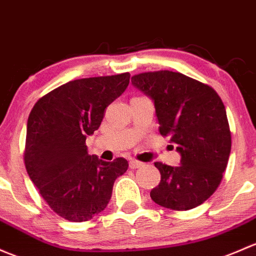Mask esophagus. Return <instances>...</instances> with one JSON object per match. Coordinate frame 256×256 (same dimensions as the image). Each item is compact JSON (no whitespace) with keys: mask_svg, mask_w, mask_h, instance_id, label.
Listing matches in <instances>:
<instances>
[{"mask_svg":"<svg viewBox=\"0 0 256 256\" xmlns=\"http://www.w3.org/2000/svg\"><path fill=\"white\" fill-rule=\"evenodd\" d=\"M128 164H130L131 169H137V168H140V166H144V163L138 162V160H131L130 162H128Z\"/></svg>","mask_w":256,"mask_h":256,"instance_id":"34e87169","label":"esophagus"}]
</instances>
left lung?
I'll list each match as a JSON object with an SVG mask.
<instances>
[{"label":"left lung","instance_id":"1","mask_svg":"<svg viewBox=\"0 0 256 256\" xmlns=\"http://www.w3.org/2000/svg\"><path fill=\"white\" fill-rule=\"evenodd\" d=\"M131 82L152 99L160 135L170 137L182 157L178 166L154 163L160 182L150 190V198L176 211L201 205L220 184L232 146L220 96L179 72H144Z\"/></svg>","mask_w":256,"mask_h":256}]
</instances>
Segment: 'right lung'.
Segmentation results:
<instances>
[{"label": "right lung", "mask_w": 256, "mask_h": 256, "mask_svg": "<svg viewBox=\"0 0 256 256\" xmlns=\"http://www.w3.org/2000/svg\"><path fill=\"white\" fill-rule=\"evenodd\" d=\"M130 74L70 80L36 102L26 124L28 176L55 214L84 222L106 208L125 158L104 162L88 154L87 136L98 130L109 104L125 92Z\"/></svg>", "instance_id": "add662e5"}]
</instances>
